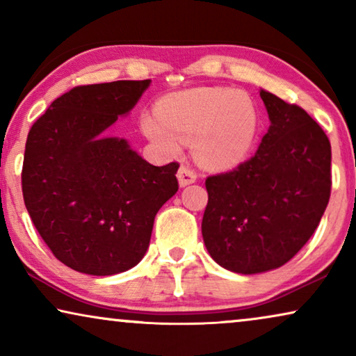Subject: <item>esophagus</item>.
<instances>
[{"label": "esophagus", "instance_id": "obj_1", "mask_svg": "<svg viewBox=\"0 0 356 356\" xmlns=\"http://www.w3.org/2000/svg\"><path fill=\"white\" fill-rule=\"evenodd\" d=\"M178 181H179V186H188V184L191 183H196L197 179V173L194 172L193 168L186 167V165H181L178 170Z\"/></svg>", "mask_w": 356, "mask_h": 356}]
</instances>
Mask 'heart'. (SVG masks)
I'll return each mask as SVG.
<instances>
[{
  "mask_svg": "<svg viewBox=\"0 0 356 356\" xmlns=\"http://www.w3.org/2000/svg\"><path fill=\"white\" fill-rule=\"evenodd\" d=\"M143 131L163 152L177 155L194 143L196 157L212 168H232L254 147L259 115L241 90L199 87L168 97L157 115H145Z\"/></svg>",
  "mask_w": 356,
  "mask_h": 356,
  "instance_id": "1",
  "label": "heart"
}]
</instances>
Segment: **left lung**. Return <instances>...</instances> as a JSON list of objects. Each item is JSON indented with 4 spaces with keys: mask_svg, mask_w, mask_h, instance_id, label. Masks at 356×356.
Here are the masks:
<instances>
[{
    "mask_svg": "<svg viewBox=\"0 0 356 356\" xmlns=\"http://www.w3.org/2000/svg\"><path fill=\"white\" fill-rule=\"evenodd\" d=\"M259 94L270 128L256 154L206 178L204 243L217 264L238 274L289 262L318 228L332 186L323 128L301 106Z\"/></svg>",
    "mask_w": 356,
    "mask_h": 356,
    "instance_id": "left-lung-1",
    "label": "left lung"
}]
</instances>
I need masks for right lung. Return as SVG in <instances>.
<instances>
[{"label":"right lung","instance_id":"right-lung-1","mask_svg":"<svg viewBox=\"0 0 356 356\" xmlns=\"http://www.w3.org/2000/svg\"><path fill=\"white\" fill-rule=\"evenodd\" d=\"M150 79L77 86L29 131L22 196L53 256L77 272L113 275L143 259L159 209L178 191V162L155 167L102 133Z\"/></svg>","mask_w":356,"mask_h":356}]
</instances>
